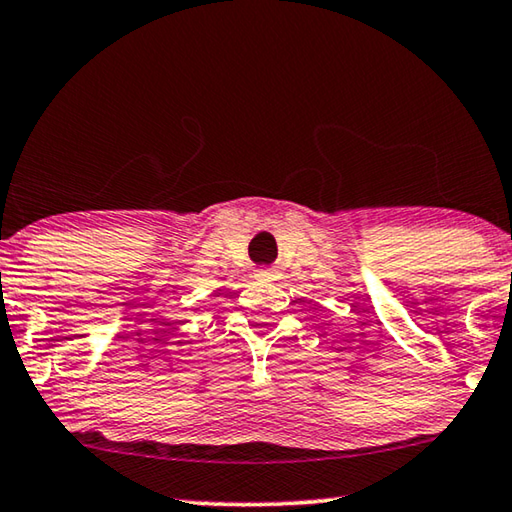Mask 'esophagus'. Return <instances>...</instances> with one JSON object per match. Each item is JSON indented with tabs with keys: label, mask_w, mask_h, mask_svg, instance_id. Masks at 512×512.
<instances>
[{
	"label": "esophagus",
	"mask_w": 512,
	"mask_h": 512,
	"mask_svg": "<svg viewBox=\"0 0 512 512\" xmlns=\"http://www.w3.org/2000/svg\"><path fill=\"white\" fill-rule=\"evenodd\" d=\"M255 277L259 282H277L280 280V271H277V268H257V273H255Z\"/></svg>",
	"instance_id": "obj_1"
}]
</instances>
